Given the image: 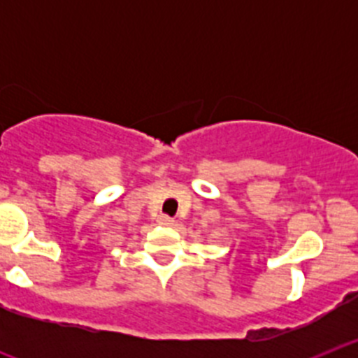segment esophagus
Instances as JSON below:
<instances>
[{"label":"esophagus","instance_id":"34e87169","mask_svg":"<svg viewBox=\"0 0 358 358\" xmlns=\"http://www.w3.org/2000/svg\"><path fill=\"white\" fill-rule=\"evenodd\" d=\"M157 224H159V226H173V218L172 217H169V215H159V217H157Z\"/></svg>","mask_w":358,"mask_h":358}]
</instances>
